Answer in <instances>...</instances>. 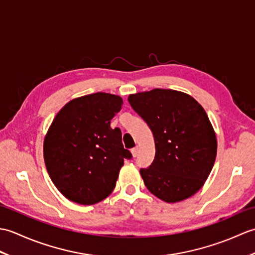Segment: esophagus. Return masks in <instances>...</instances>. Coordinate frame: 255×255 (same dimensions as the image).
<instances>
[{
    "label": "esophagus",
    "mask_w": 255,
    "mask_h": 255,
    "mask_svg": "<svg viewBox=\"0 0 255 255\" xmlns=\"http://www.w3.org/2000/svg\"><path fill=\"white\" fill-rule=\"evenodd\" d=\"M138 152H139L138 147H134L133 149H131V154H132V156H134V158H136V156L138 155Z\"/></svg>",
    "instance_id": "1"
}]
</instances>
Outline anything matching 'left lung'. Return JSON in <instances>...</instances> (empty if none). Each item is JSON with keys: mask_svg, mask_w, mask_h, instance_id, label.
Masks as SVG:
<instances>
[{"mask_svg": "<svg viewBox=\"0 0 255 255\" xmlns=\"http://www.w3.org/2000/svg\"><path fill=\"white\" fill-rule=\"evenodd\" d=\"M128 102L153 133L154 160L140 170L154 196L176 203L203 187L217 155V139L209 118L191 95L154 89L131 94Z\"/></svg>", "mask_w": 255, "mask_h": 255, "instance_id": "obj_1", "label": "left lung"}]
</instances>
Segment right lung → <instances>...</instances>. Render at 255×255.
<instances>
[{
  "label": "right lung",
  "mask_w": 255,
  "mask_h": 255,
  "mask_svg": "<svg viewBox=\"0 0 255 255\" xmlns=\"http://www.w3.org/2000/svg\"><path fill=\"white\" fill-rule=\"evenodd\" d=\"M123 99L94 93L70 101L50 125L44 141V159L52 183L64 197L81 205L105 199L116 186L125 159L122 131L111 121Z\"/></svg>",
  "instance_id": "1"
}]
</instances>
